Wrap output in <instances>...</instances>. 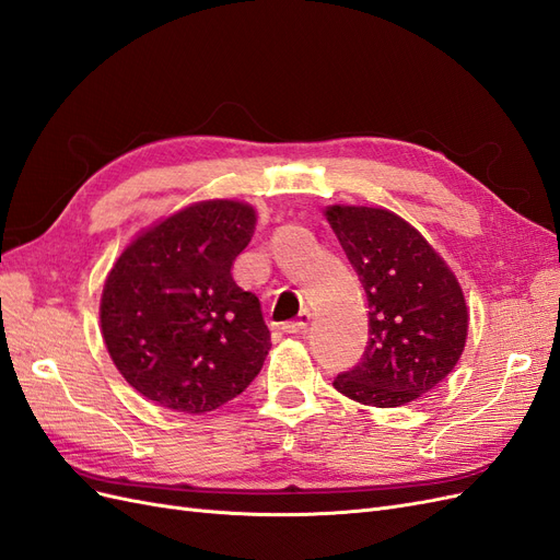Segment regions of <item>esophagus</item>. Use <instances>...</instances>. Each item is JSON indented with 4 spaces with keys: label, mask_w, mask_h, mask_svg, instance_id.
Here are the masks:
<instances>
[{
    "label": "esophagus",
    "mask_w": 560,
    "mask_h": 560,
    "mask_svg": "<svg viewBox=\"0 0 560 560\" xmlns=\"http://www.w3.org/2000/svg\"><path fill=\"white\" fill-rule=\"evenodd\" d=\"M308 322H311V311L303 308V311L299 313V317L292 319V322H287V325H284L282 329H284L287 334H301V331H306Z\"/></svg>",
    "instance_id": "esophagus-1"
}]
</instances>
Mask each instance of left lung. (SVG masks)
<instances>
[{"instance_id": "left-lung-1", "label": "left lung", "mask_w": 560, "mask_h": 560, "mask_svg": "<svg viewBox=\"0 0 560 560\" xmlns=\"http://www.w3.org/2000/svg\"><path fill=\"white\" fill-rule=\"evenodd\" d=\"M325 214L369 301L364 358L334 387L376 409L432 393L460 360L469 329L451 266L393 210L329 206Z\"/></svg>"}]
</instances>
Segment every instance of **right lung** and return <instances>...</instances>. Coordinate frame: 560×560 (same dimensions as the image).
<instances>
[{
  "instance_id": "1",
  "label": "right lung",
  "mask_w": 560,
  "mask_h": 560,
  "mask_svg": "<svg viewBox=\"0 0 560 560\" xmlns=\"http://www.w3.org/2000/svg\"><path fill=\"white\" fill-rule=\"evenodd\" d=\"M257 210L191 202L140 231L100 296V331L118 374L177 413H210L259 374L270 350L261 303L233 280Z\"/></svg>"
}]
</instances>
